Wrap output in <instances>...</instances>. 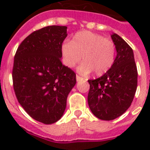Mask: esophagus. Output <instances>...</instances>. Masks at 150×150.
Returning a JSON list of instances; mask_svg holds the SVG:
<instances>
[{
	"label": "esophagus",
	"mask_w": 150,
	"mask_h": 150,
	"mask_svg": "<svg viewBox=\"0 0 150 150\" xmlns=\"http://www.w3.org/2000/svg\"><path fill=\"white\" fill-rule=\"evenodd\" d=\"M83 79H82L81 76H79V75H76V80H77V82H79V81H81V80H82Z\"/></svg>",
	"instance_id": "34e87169"
}]
</instances>
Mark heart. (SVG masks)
Returning a JSON list of instances; mask_svg holds the SVG:
<instances>
[{
	"label": "heart",
	"instance_id": "1",
	"mask_svg": "<svg viewBox=\"0 0 150 150\" xmlns=\"http://www.w3.org/2000/svg\"><path fill=\"white\" fill-rule=\"evenodd\" d=\"M61 50L64 64L68 68L79 63L82 56L84 62L78 68L82 75H88L93 71L96 75L107 73L114 64L116 54L113 41L89 31L76 33L71 42L64 41Z\"/></svg>",
	"mask_w": 150,
	"mask_h": 150
}]
</instances>
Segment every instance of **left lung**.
I'll return each mask as SVG.
<instances>
[{
    "instance_id": "obj_1",
    "label": "left lung",
    "mask_w": 150,
    "mask_h": 150,
    "mask_svg": "<svg viewBox=\"0 0 150 150\" xmlns=\"http://www.w3.org/2000/svg\"><path fill=\"white\" fill-rule=\"evenodd\" d=\"M117 50L112 68L96 79L88 80V103L99 119L110 121L125 113L132 103L138 82L137 67L131 47L117 34L111 35Z\"/></svg>"
}]
</instances>
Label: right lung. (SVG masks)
Masks as SVG:
<instances>
[{
	"mask_svg": "<svg viewBox=\"0 0 150 150\" xmlns=\"http://www.w3.org/2000/svg\"><path fill=\"white\" fill-rule=\"evenodd\" d=\"M67 27L50 25L34 31L22 41L14 58L13 87L29 116L46 125L63 116L76 75L61 63V47Z\"/></svg>",
	"mask_w": 150,
	"mask_h": 150,
	"instance_id": "add662e5",
	"label": "right lung"
}]
</instances>
